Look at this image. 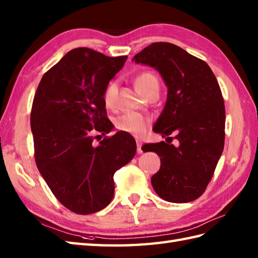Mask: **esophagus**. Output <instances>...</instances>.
I'll list each match as a JSON object with an SVG mask.
<instances>
[{
    "label": "esophagus",
    "instance_id": "1",
    "mask_svg": "<svg viewBox=\"0 0 258 258\" xmlns=\"http://www.w3.org/2000/svg\"><path fill=\"white\" fill-rule=\"evenodd\" d=\"M141 146H142V142L140 140H137V152L138 153H142Z\"/></svg>",
    "mask_w": 258,
    "mask_h": 258
}]
</instances>
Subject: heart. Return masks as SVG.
I'll return each instance as SVG.
<instances>
[{"label": "heart", "mask_w": 258, "mask_h": 258, "mask_svg": "<svg viewBox=\"0 0 258 258\" xmlns=\"http://www.w3.org/2000/svg\"><path fill=\"white\" fill-rule=\"evenodd\" d=\"M136 87L141 95L147 97L149 94L157 91L159 93L160 84L158 77L150 72H144L136 77ZM118 97V83L110 82L104 90V101L108 107L114 106ZM150 118L137 112H125L116 120V127L133 136L141 137L145 135Z\"/></svg>", "instance_id": "b5f03b06"}]
</instances>
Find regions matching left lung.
Returning a JSON list of instances; mask_svg holds the SVG:
<instances>
[{"mask_svg": "<svg viewBox=\"0 0 258 258\" xmlns=\"http://www.w3.org/2000/svg\"><path fill=\"white\" fill-rule=\"evenodd\" d=\"M133 61L161 74L168 98L153 131L170 139L174 135L179 141L177 147L164 141L142 146L145 152L161 158L152 186L168 202L194 201L204 193L224 149L225 106L220 85L207 62L171 43H152Z\"/></svg>", "mask_w": 258, "mask_h": 258, "instance_id": "8db88e82", "label": "left lung"}]
</instances>
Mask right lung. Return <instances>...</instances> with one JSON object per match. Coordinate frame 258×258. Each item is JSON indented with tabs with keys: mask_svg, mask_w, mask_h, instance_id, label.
<instances>
[{
	"mask_svg": "<svg viewBox=\"0 0 258 258\" xmlns=\"http://www.w3.org/2000/svg\"><path fill=\"white\" fill-rule=\"evenodd\" d=\"M127 56L72 49L44 74L34 96L31 128L39 173L55 198L77 214L105 209L113 198V174L135 157L130 134L110 133L104 90Z\"/></svg>",
	"mask_w": 258,
	"mask_h": 258,
	"instance_id": "add662e5",
	"label": "right lung"
}]
</instances>
